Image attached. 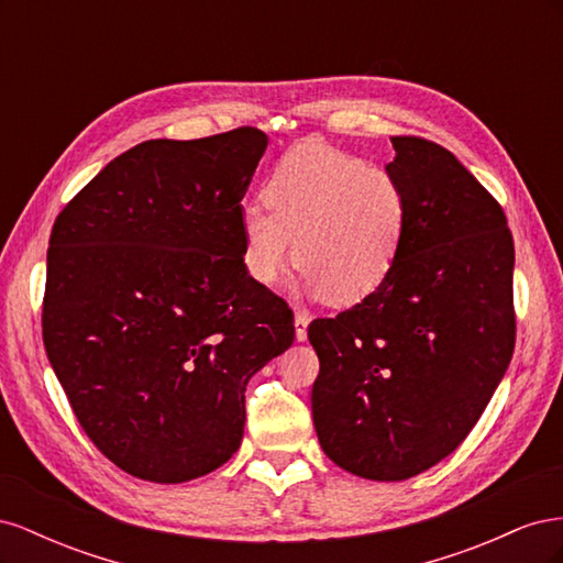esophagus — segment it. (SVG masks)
I'll return each mask as SVG.
<instances>
[{
	"label": "esophagus",
	"instance_id": "obj_1",
	"mask_svg": "<svg viewBox=\"0 0 563 563\" xmlns=\"http://www.w3.org/2000/svg\"><path fill=\"white\" fill-rule=\"evenodd\" d=\"M308 323H310V314L296 312L294 327H296V340H298V343H305V340H308Z\"/></svg>",
	"mask_w": 563,
	"mask_h": 563
}]
</instances>
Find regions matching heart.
<instances>
[{"mask_svg":"<svg viewBox=\"0 0 563 563\" xmlns=\"http://www.w3.org/2000/svg\"><path fill=\"white\" fill-rule=\"evenodd\" d=\"M263 201L269 212L242 213V265L255 284H277L296 258L300 296L356 305L378 291L399 261L408 197L385 166L305 141L272 168Z\"/></svg>","mask_w":563,"mask_h":563,"instance_id":"1","label":"heart"}]
</instances>
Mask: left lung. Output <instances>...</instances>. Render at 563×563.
<instances>
[{"mask_svg": "<svg viewBox=\"0 0 563 563\" xmlns=\"http://www.w3.org/2000/svg\"><path fill=\"white\" fill-rule=\"evenodd\" d=\"M391 145L385 168L408 197L399 261L376 294L308 329L319 444L373 482L411 479L453 453L515 350V242L500 203L441 145Z\"/></svg>", "mask_w": 563, "mask_h": 563, "instance_id": "1", "label": "left lung"}]
</instances>
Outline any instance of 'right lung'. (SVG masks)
Masks as SVG:
<instances>
[{"mask_svg": "<svg viewBox=\"0 0 563 563\" xmlns=\"http://www.w3.org/2000/svg\"><path fill=\"white\" fill-rule=\"evenodd\" d=\"M265 147L251 126L145 141L51 230L46 356L84 432L139 479L228 463L249 380L294 345V312L242 265V199Z\"/></svg>", "mask_w": 563, "mask_h": 563, "instance_id": "right-lung-1", "label": "right lung"}]
</instances>
